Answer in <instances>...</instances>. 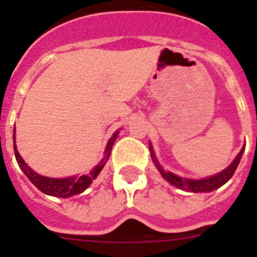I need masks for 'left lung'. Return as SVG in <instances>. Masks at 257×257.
I'll list each match as a JSON object with an SVG mask.
<instances>
[{
	"mask_svg": "<svg viewBox=\"0 0 257 257\" xmlns=\"http://www.w3.org/2000/svg\"><path fill=\"white\" fill-rule=\"evenodd\" d=\"M245 147L241 148V151L239 152V155L235 157V160L232 161L231 164L228 165L227 168L223 169L219 173H216L213 176H209V177H204V179H185V177H181V176H177L175 173H172L169 171H165L163 168V165L159 163L156 157V153L153 151L152 144L149 143V151H151V157H152V161L155 167L157 168V171L160 172V175L164 177L168 183H171L172 185H175L176 188H180L183 191L187 192H193V193H199V192H212L220 188L221 185L227 183L228 180L231 179L233 173H235L236 168L240 163V159L243 156V152Z\"/></svg>",
	"mask_w": 257,
	"mask_h": 257,
	"instance_id": "1",
	"label": "left lung"
}]
</instances>
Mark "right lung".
Listing matches in <instances>:
<instances>
[{"mask_svg":"<svg viewBox=\"0 0 257 257\" xmlns=\"http://www.w3.org/2000/svg\"><path fill=\"white\" fill-rule=\"evenodd\" d=\"M118 133H120V131H116V132L113 133V136L109 139L106 148H105L104 157L101 159L100 163L92 171L81 176H70V177H64V179H53V177H46V176L38 175L37 172H34L29 165L26 164L24 159L21 157V155L18 153L17 145H16V129H13L14 156H16V160H17L21 171L25 173V176L32 181L34 187H37L45 195L66 199V197H70V196L82 193L93 183V180H96L97 176L100 175V172L105 167L106 161L109 160L110 151H112V147L114 144V141H116L117 136H118Z\"/></svg>","mask_w":257,"mask_h":257,"instance_id":"add662e5","label":"right lung"}]
</instances>
